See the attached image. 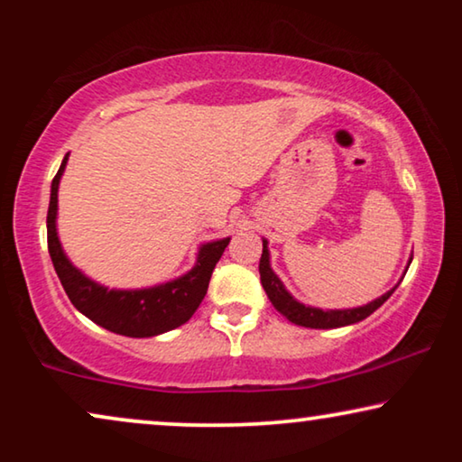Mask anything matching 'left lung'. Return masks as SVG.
<instances>
[{"mask_svg": "<svg viewBox=\"0 0 462 462\" xmlns=\"http://www.w3.org/2000/svg\"><path fill=\"white\" fill-rule=\"evenodd\" d=\"M267 244H269L267 239H263V254H261V264H258V271H261V283L264 292L269 296L271 305H273L283 318L290 319L296 326L321 328V330H328V328H343V326L357 324V321H362L368 318V315L374 313L397 288V286L391 288L389 292H384L381 296V299L356 309H328V311H324V309H318V307H307L296 300L294 296L288 292L286 286H283L280 277L273 273V269H271V261H269Z\"/></svg>", "mask_w": 462, "mask_h": 462, "instance_id": "obj_1", "label": "left lung"}]
</instances>
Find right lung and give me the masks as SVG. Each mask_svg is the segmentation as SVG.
Returning a JSON list of instances; mask_svg holds the SVG:
<instances>
[{
    "label": "right lung",
    "instance_id": "right-lung-1",
    "mask_svg": "<svg viewBox=\"0 0 462 462\" xmlns=\"http://www.w3.org/2000/svg\"><path fill=\"white\" fill-rule=\"evenodd\" d=\"M69 155L62 160L59 172L52 180L48 206V250L54 271L65 288L69 300L79 313H84L94 324L105 330L132 338H149L174 330L191 319L204 300L210 283L212 271L223 256L231 237L204 244L198 252V263L185 275L172 282L160 283L143 290H109L86 277L62 250L59 233H56V210H59V185L65 172Z\"/></svg>",
    "mask_w": 462,
    "mask_h": 462
}]
</instances>
